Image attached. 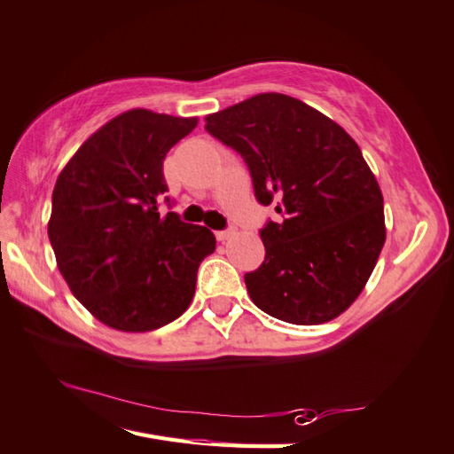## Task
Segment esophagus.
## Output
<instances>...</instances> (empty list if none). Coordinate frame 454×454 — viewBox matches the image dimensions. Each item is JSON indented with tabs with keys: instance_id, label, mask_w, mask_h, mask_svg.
<instances>
[{
	"instance_id": "34e87169",
	"label": "esophagus",
	"mask_w": 454,
	"mask_h": 454,
	"mask_svg": "<svg viewBox=\"0 0 454 454\" xmlns=\"http://www.w3.org/2000/svg\"><path fill=\"white\" fill-rule=\"evenodd\" d=\"M234 236H236V230H234V228H230V230H222V232H216L218 242H228L230 238H234Z\"/></svg>"
}]
</instances>
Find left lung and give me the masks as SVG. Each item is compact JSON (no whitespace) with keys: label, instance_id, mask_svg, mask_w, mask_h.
Here are the masks:
<instances>
[{"label":"left lung","instance_id":"obj_1","mask_svg":"<svg viewBox=\"0 0 454 454\" xmlns=\"http://www.w3.org/2000/svg\"><path fill=\"white\" fill-rule=\"evenodd\" d=\"M206 130L242 154L255 199L279 222L260 238L262 266L244 276L268 316L317 325L364 292L385 244L383 194L357 143L313 106L260 93L206 114Z\"/></svg>","mask_w":454,"mask_h":454}]
</instances>
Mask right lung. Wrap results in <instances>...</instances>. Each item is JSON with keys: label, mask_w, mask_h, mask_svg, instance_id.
Here are the masks:
<instances>
[{"label": "right lung", "mask_w": 454, "mask_h": 454, "mask_svg": "<svg viewBox=\"0 0 454 454\" xmlns=\"http://www.w3.org/2000/svg\"><path fill=\"white\" fill-rule=\"evenodd\" d=\"M199 125L148 109L95 130L57 176L47 234L73 295L101 324L143 333L191 306L196 271L216 250L208 228L160 216L162 160Z\"/></svg>", "instance_id": "1"}]
</instances>
